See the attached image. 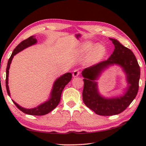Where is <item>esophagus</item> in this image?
<instances>
[{"label": "esophagus", "instance_id": "34e87169", "mask_svg": "<svg viewBox=\"0 0 146 146\" xmlns=\"http://www.w3.org/2000/svg\"><path fill=\"white\" fill-rule=\"evenodd\" d=\"M80 74V72L78 70H75L73 72V74H72V77H77V76H79Z\"/></svg>", "mask_w": 146, "mask_h": 146}]
</instances>
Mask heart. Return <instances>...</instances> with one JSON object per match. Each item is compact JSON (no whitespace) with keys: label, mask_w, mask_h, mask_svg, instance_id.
<instances>
[{"label":"heart","mask_w":146,"mask_h":146,"mask_svg":"<svg viewBox=\"0 0 146 146\" xmlns=\"http://www.w3.org/2000/svg\"><path fill=\"white\" fill-rule=\"evenodd\" d=\"M94 44L90 41H86L82 42L80 45L76 49V54L78 56H85V62L89 64L99 62L104 58L105 56L106 49L104 46L98 44L95 46L94 48Z\"/></svg>","instance_id":"obj_1"}]
</instances>
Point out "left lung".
I'll use <instances>...</instances> for the list:
<instances>
[{
    "instance_id": "1",
    "label": "left lung",
    "mask_w": 146,
    "mask_h": 146,
    "mask_svg": "<svg viewBox=\"0 0 146 146\" xmlns=\"http://www.w3.org/2000/svg\"><path fill=\"white\" fill-rule=\"evenodd\" d=\"M115 45L110 58L97 64L85 69L82 72L84 79L82 93L84 104L96 114L112 116L123 112L136 98L140 79V67L132 51L114 38H109ZM116 65L125 74L127 87L122 95L106 98L99 92L97 80L110 66Z\"/></svg>"
}]
</instances>
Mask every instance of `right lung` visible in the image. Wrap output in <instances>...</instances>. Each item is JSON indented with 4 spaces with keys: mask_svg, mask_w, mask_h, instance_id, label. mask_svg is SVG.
Wrapping results in <instances>:
<instances>
[{
    "mask_svg": "<svg viewBox=\"0 0 146 146\" xmlns=\"http://www.w3.org/2000/svg\"><path fill=\"white\" fill-rule=\"evenodd\" d=\"M37 43V40L35 38V36H31L27 38V40H23L18 45L17 47L14 49L12 54L9 59L7 66L6 69V88L7 91L8 95L10 97L9 87V69L10 64L13 57L16 55L17 53L23 51V49H26L30 46L34 45ZM72 79V74L70 72H67L62 76H60L58 78L53 84L51 92L49 95V97L47 100L42 104L38 105L37 106L33 108H25L22 107V106L19 105L18 104L12 100L14 104L16 105L17 107L21 110L22 112L27 115H35V116H41L48 114L49 112H51L52 110H54L57 106L58 105L59 103L61 100V97L62 94V92L64 88L66 87V85L68 84Z\"/></svg>",
    "mask_w": 146,
    "mask_h": 146,
    "instance_id": "1",
    "label": "right lung"
}]
</instances>
